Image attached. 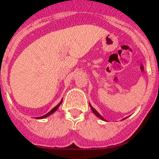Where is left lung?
<instances>
[{
    "label": "left lung",
    "mask_w": 159,
    "mask_h": 159,
    "mask_svg": "<svg viewBox=\"0 0 159 159\" xmlns=\"http://www.w3.org/2000/svg\"><path fill=\"white\" fill-rule=\"evenodd\" d=\"M90 108H91V110H92V111H93V113H94V114H95V115H96V116H98L100 119H103V120H105V119H104L103 118V117H102V116H101V115H100V114H98V112L96 111H95V110L94 109V108H93V107H92V106H91V105H90Z\"/></svg>",
    "instance_id": "obj_1"
}]
</instances>
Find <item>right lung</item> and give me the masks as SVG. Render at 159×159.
Returning a JSON list of instances; mask_svg holds the SVG:
<instances>
[{
    "label": "right lung",
    "mask_w": 159,
    "mask_h": 159,
    "mask_svg": "<svg viewBox=\"0 0 159 159\" xmlns=\"http://www.w3.org/2000/svg\"><path fill=\"white\" fill-rule=\"evenodd\" d=\"M61 102H62V99H61V101H60V103H58L57 106H55V107H54V108H53V109H51V111H49L48 113H47V114H46L43 115V116H39V117H36V119H44V118H45V117H47V116H50V115H51V114H53V113H54V112H55V111H56L58 109V107H59V106L61 105Z\"/></svg>",
    "instance_id": "right-lung-1"
}]
</instances>
